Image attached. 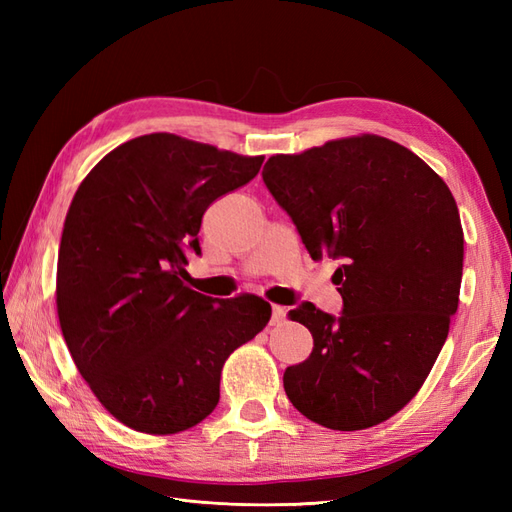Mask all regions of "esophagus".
Segmentation results:
<instances>
[{
    "mask_svg": "<svg viewBox=\"0 0 512 512\" xmlns=\"http://www.w3.org/2000/svg\"><path fill=\"white\" fill-rule=\"evenodd\" d=\"M284 318H286V307L273 305V309H271V324H280Z\"/></svg>",
    "mask_w": 512,
    "mask_h": 512,
    "instance_id": "1",
    "label": "esophagus"
}]
</instances>
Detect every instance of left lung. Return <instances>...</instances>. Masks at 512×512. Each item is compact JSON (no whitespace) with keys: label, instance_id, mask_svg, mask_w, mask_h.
Returning <instances> with one entry per match:
<instances>
[{"label":"left lung","instance_id":"1","mask_svg":"<svg viewBox=\"0 0 512 512\" xmlns=\"http://www.w3.org/2000/svg\"><path fill=\"white\" fill-rule=\"evenodd\" d=\"M262 181L309 256L342 260L337 318L314 303L288 312L314 350L284 371L292 406L337 431L374 427L421 389L459 305L463 230L448 185L376 134L271 156Z\"/></svg>","mask_w":512,"mask_h":512}]
</instances>
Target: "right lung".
<instances>
[{"label":"right lung","instance_id":"right-lung-1","mask_svg":"<svg viewBox=\"0 0 512 512\" xmlns=\"http://www.w3.org/2000/svg\"><path fill=\"white\" fill-rule=\"evenodd\" d=\"M262 156L177 134L119 145L83 179L57 260V316L72 361L100 404L134 431L168 436L220 401L228 356L267 327L254 294L211 299L181 282L200 254L203 213L252 181Z\"/></svg>","mask_w":512,"mask_h":512}]
</instances>
